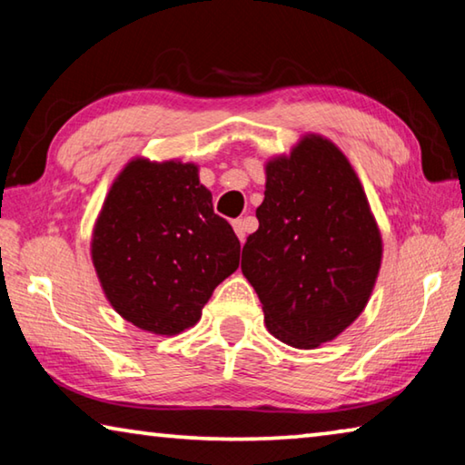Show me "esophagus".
Here are the masks:
<instances>
[{"mask_svg": "<svg viewBox=\"0 0 465 465\" xmlns=\"http://www.w3.org/2000/svg\"><path fill=\"white\" fill-rule=\"evenodd\" d=\"M232 227H233V232H235V235H238L240 242L246 240V225H243L242 219H233Z\"/></svg>", "mask_w": 465, "mask_h": 465, "instance_id": "34e87169", "label": "esophagus"}]
</instances>
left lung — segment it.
<instances>
[{"label":"left lung","mask_w":465,"mask_h":465,"mask_svg":"<svg viewBox=\"0 0 465 465\" xmlns=\"http://www.w3.org/2000/svg\"><path fill=\"white\" fill-rule=\"evenodd\" d=\"M264 174L242 272L269 332L295 349H318L365 310L381 269L380 227L351 162L318 133L271 157Z\"/></svg>","instance_id":"left-lung-1"}]
</instances>
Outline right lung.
<instances>
[{
	"mask_svg": "<svg viewBox=\"0 0 465 465\" xmlns=\"http://www.w3.org/2000/svg\"><path fill=\"white\" fill-rule=\"evenodd\" d=\"M100 287L121 318L176 336L201 320L215 287L238 269L240 240L193 162L133 157L92 232Z\"/></svg>",
	"mask_w": 465,
	"mask_h": 465,
	"instance_id": "add662e5",
	"label": "right lung"
}]
</instances>
